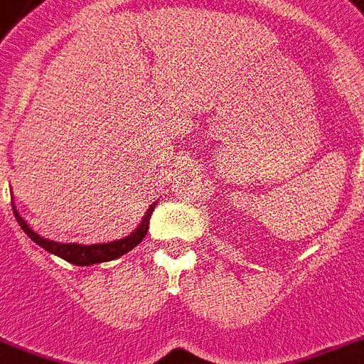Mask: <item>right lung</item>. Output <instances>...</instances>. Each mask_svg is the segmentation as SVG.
<instances>
[{
  "label": "right lung",
  "mask_w": 364,
  "mask_h": 364,
  "mask_svg": "<svg viewBox=\"0 0 364 364\" xmlns=\"http://www.w3.org/2000/svg\"><path fill=\"white\" fill-rule=\"evenodd\" d=\"M155 205H157V203L149 205L148 213H146V216L142 218L140 225L129 235V237L114 240V242L92 244V246H83V244H60V242H53V240L44 239V237H41V235H36L35 231L29 228V224H27L26 220L18 215L16 207H12V213H14V216H16L20 228L27 233V237H29L31 240H35L38 246L48 250L50 253L59 255V257H63L64 261L72 262V264H77V267H88V264L107 262V261H112V259L122 257L124 253L131 252L135 246H139V244L142 242V239L146 237V233H148L149 216H151V213H154Z\"/></svg>",
  "instance_id": "add662e5"
}]
</instances>
